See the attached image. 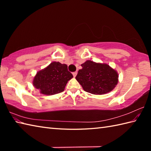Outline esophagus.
I'll list each match as a JSON object with an SVG mask.
<instances>
[{"label":"esophagus","mask_w":151,"mask_h":151,"mask_svg":"<svg viewBox=\"0 0 151 151\" xmlns=\"http://www.w3.org/2000/svg\"><path fill=\"white\" fill-rule=\"evenodd\" d=\"M76 75H77V72H74V73H73V75L74 77H76Z\"/></svg>","instance_id":"obj_1"}]
</instances>
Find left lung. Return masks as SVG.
Masks as SVG:
<instances>
[{
	"mask_svg": "<svg viewBox=\"0 0 151 151\" xmlns=\"http://www.w3.org/2000/svg\"><path fill=\"white\" fill-rule=\"evenodd\" d=\"M81 66L75 78L85 91L103 95L111 91L117 84L118 73L108 64L87 60Z\"/></svg>",
	"mask_w": 151,
	"mask_h": 151,
	"instance_id": "8db88e82",
	"label": "left lung"
}]
</instances>
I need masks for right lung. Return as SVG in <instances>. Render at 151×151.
Returning <instances> with one entry per match:
<instances>
[{
    "label": "right lung",
    "instance_id": "obj_1",
    "mask_svg": "<svg viewBox=\"0 0 151 151\" xmlns=\"http://www.w3.org/2000/svg\"><path fill=\"white\" fill-rule=\"evenodd\" d=\"M73 77L66 64L53 62L36 73L32 84L40 93L52 95L63 91L67 83Z\"/></svg>",
    "mask_w": 151,
    "mask_h": 151
}]
</instances>
